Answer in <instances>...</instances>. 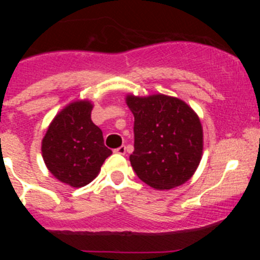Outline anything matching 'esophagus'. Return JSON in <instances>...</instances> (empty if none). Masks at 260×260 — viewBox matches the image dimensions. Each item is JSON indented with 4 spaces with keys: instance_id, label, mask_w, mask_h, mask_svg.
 Returning a JSON list of instances; mask_svg holds the SVG:
<instances>
[{
    "instance_id": "1",
    "label": "esophagus",
    "mask_w": 260,
    "mask_h": 260,
    "mask_svg": "<svg viewBox=\"0 0 260 260\" xmlns=\"http://www.w3.org/2000/svg\"><path fill=\"white\" fill-rule=\"evenodd\" d=\"M114 152L118 154H125V146L118 147V148L114 149Z\"/></svg>"
}]
</instances>
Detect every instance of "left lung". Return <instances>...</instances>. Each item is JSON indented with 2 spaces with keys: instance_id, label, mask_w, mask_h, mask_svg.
<instances>
[{
  "instance_id": "8db88e82",
  "label": "left lung",
  "mask_w": 260,
  "mask_h": 260,
  "mask_svg": "<svg viewBox=\"0 0 260 260\" xmlns=\"http://www.w3.org/2000/svg\"><path fill=\"white\" fill-rule=\"evenodd\" d=\"M125 102L135 115V151L129 161L137 176L157 190L190 180L204 148L198 114L183 101L165 94H129Z\"/></svg>"
}]
</instances>
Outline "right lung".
Here are the masks:
<instances>
[{
	"mask_svg": "<svg viewBox=\"0 0 260 260\" xmlns=\"http://www.w3.org/2000/svg\"><path fill=\"white\" fill-rule=\"evenodd\" d=\"M93 104H68L50 123L41 143L46 167L60 182L83 187L98 176L112 151L104 146L103 133L91 122Z\"/></svg>",
	"mask_w": 260,
	"mask_h": 260,
	"instance_id": "right-lung-1",
	"label": "right lung"
}]
</instances>
